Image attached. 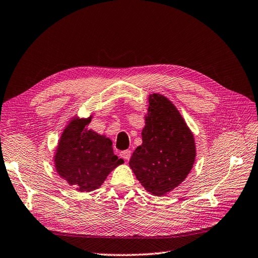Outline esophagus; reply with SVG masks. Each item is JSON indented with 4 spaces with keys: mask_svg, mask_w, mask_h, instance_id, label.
Wrapping results in <instances>:
<instances>
[{
    "mask_svg": "<svg viewBox=\"0 0 258 258\" xmlns=\"http://www.w3.org/2000/svg\"><path fill=\"white\" fill-rule=\"evenodd\" d=\"M120 156H121V158H122L123 160H125V161H129L130 156H131V151H130V150H124V151H121V152H120Z\"/></svg>",
    "mask_w": 258,
    "mask_h": 258,
    "instance_id": "34e87169",
    "label": "esophagus"
}]
</instances>
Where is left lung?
I'll use <instances>...</instances> for the list:
<instances>
[{
    "label": "left lung",
    "instance_id": "left-lung-1",
    "mask_svg": "<svg viewBox=\"0 0 258 258\" xmlns=\"http://www.w3.org/2000/svg\"><path fill=\"white\" fill-rule=\"evenodd\" d=\"M142 144L129 161L137 179L154 196L179 186L196 159L194 135L179 110L164 95L150 94Z\"/></svg>",
    "mask_w": 258,
    "mask_h": 258
}]
</instances>
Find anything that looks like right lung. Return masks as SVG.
I'll return each mask as SVG.
<instances>
[{"label":"right lung","mask_w":258,"mask_h":258,"mask_svg":"<svg viewBox=\"0 0 258 258\" xmlns=\"http://www.w3.org/2000/svg\"><path fill=\"white\" fill-rule=\"evenodd\" d=\"M91 120L92 116L72 117L61 134L53 156L59 176L81 192L97 189L109 173L123 163L114 154L109 138L87 129Z\"/></svg>","instance_id":"right-lung-1"}]
</instances>
